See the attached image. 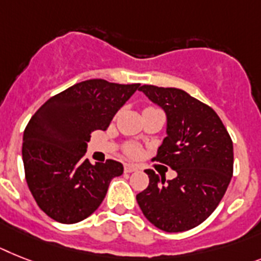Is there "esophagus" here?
<instances>
[{
	"instance_id": "1",
	"label": "esophagus",
	"mask_w": 261,
	"mask_h": 261,
	"mask_svg": "<svg viewBox=\"0 0 261 261\" xmlns=\"http://www.w3.org/2000/svg\"><path fill=\"white\" fill-rule=\"evenodd\" d=\"M139 169V167H136V165L133 164H125V167H124V171L126 172V173H130V172H135Z\"/></svg>"
}]
</instances>
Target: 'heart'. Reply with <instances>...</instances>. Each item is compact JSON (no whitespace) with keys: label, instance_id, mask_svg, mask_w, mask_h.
I'll use <instances>...</instances> for the list:
<instances>
[{"label":"heart","instance_id":"obj_1","mask_svg":"<svg viewBox=\"0 0 261 261\" xmlns=\"http://www.w3.org/2000/svg\"><path fill=\"white\" fill-rule=\"evenodd\" d=\"M152 108V107H149ZM125 152L128 156H132V157H136L137 154L140 153V149H139V146L136 145V144H132V143H129L126 144L125 145Z\"/></svg>","mask_w":261,"mask_h":261}]
</instances>
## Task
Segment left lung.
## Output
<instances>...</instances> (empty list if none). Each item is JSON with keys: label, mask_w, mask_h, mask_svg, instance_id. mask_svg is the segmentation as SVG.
Instances as JSON below:
<instances>
[{"label": "left lung", "mask_w": 261, "mask_h": 261, "mask_svg": "<svg viewBox=\"0 0 261 261\" xmlns=\"http://www.w3.org/2000/svg\"><path fill=\"white\" fill-rule=\"evenodd\" d=\"M167 113V137L152 160L177 172L165 180L146 169L149 185L136 196L144 216L165 232H184L211 216L233 174V144L212 108L177 88L143 85Z\"/></svg>", "instance_id": "obj_1"}]
</instances>
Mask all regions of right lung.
<instances>
[{
    "label": "right lung",
    "instance_id": "add662e5",
    "mask_svg": "<svg viewBox=\"0 0 261 261\" xmlns=\"http://www.w3.org/2000/svg\"><path fill=\"white\" fill-rule=\"evenodd\" d=\"M137 89L140 84L87 80L50 97L32 116L23 130L25 178L50 219L83 221L102 203L112 178L122 174L118 161L92 165L84 156L92 132L105 130Z\"/></svg>",
    "mask_w": 261,
    "mask_h": 261
}]
</instances>
